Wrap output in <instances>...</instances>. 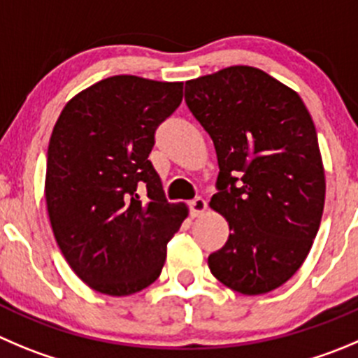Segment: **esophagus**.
<instances>
[{
	"label": "esophagus",
	"mask_w": 358,
	"mask_h": 358,
	"mask_svg": "<svg viewBox=\"0 0 358 358\" xmlns=\"http://www.w3.org/2000/svg\"><path fill=\"white\" fill-rule=\"evenodd\" d=\"M206 209H207V203L203 199H195L189 202V214H192L193 217H199L200 214L206 213Z\"/></svg>",
	"instance_id": "obj_1"
}]
</instances>
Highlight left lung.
Masks as SVG:
<instances>
[{
	"label": "left lung",
	"mask_w": 358,
	"mask_h": 358,
	"mask_svg": "<svg viewBox=\"0 0 358 358\" xmlns=\"http://www.w3.org/2000/svg\"><path fill=\"white\" fill-rule=\"evenodd\" d=\"M185 98L214 142L209 206L230 228L210 272L244 295L275 290L304 264L322 221L325 170L311 114L294 90L243 64L188 80Z\"/></svg>",
	"instance_id": "8db88e82"
}]
</instances>
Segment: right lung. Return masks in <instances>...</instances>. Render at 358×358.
<instances>
[{
	"label": "right lung",
	"mask_w": 358,
	"mask_h": 358,
	"mask_svg": "<svg viewBox=\"0 0 358 358\" xmlns=\"http://www.w3.org/2000/svg\"><path fill=\"white\" fill-rule=\"evenodd\" d=\"M181 101L182 83L115 75L75 94L54 124L50 227L68 265L100 294L124 297L155 283L166 244L188 216L186 203L166 202L149 162L156 128Z\"/></svg>",
	"instance_id": "add662e5"
}]
</instances>
